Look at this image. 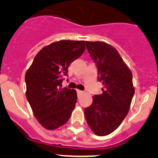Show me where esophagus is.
<instances>
[{"label": "esophagus", "mask_w": 158, "mask_h": 158, "mask_svg": "<svg viewBox=\"0 0 158 158\" xmlns=\"http://www.w3.org/2000/svg\"><path fill=\"white\" fill-rule=\"evenodd\" d=\"M77 92L78 97H80L81 94H84V92H83L82 90H77Z\"/></svg>", "instance_id": "esophagus-1"}]
</instances>
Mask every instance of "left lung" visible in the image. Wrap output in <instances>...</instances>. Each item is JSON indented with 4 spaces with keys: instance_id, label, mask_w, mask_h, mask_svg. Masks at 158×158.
<instances>
[{
    "instance_id": "8db88e82",
    "label": "left lung",
    "mask_w": 158,
    "mask_h": 158,
    "mask_svg": "<svg viewBox=\"0 0 158 158\" xmlns=\"http://www.w3.org/2000/svg\"><path fill=\"white\" fill-rule=\"evenodd\" d=\"M90 57L97 64L98 80L102 94L93 97L91 106L85 109L90 129L98 136L115 131L129 111L135 88L132 73L118 51L103 41H85Z\"/></svg>"
}]
</instances>
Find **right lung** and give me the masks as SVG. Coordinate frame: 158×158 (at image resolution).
Listing matches in <instances>:
<instances>
[{
    "label": "right lung",
    "mask_w": 158,
    "mask_h": 158,
    "mask_svg": "<svg viewBox=\"0 0 158 158\" xmlns=\"http://www.w3.org/2000/svg\"><path fill=\"white\" fill-rule=\"evenodd\" d=\"M85 50V41H56L41 49L27 70V99L35 117L46 129L55 130L64 125L75 108L77 91L59 86L69 64Z\"/></svg>",
    "instance_id": "add662e5"
}]
</instances>
